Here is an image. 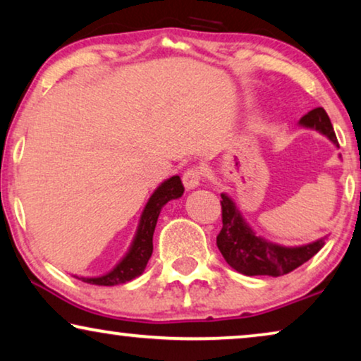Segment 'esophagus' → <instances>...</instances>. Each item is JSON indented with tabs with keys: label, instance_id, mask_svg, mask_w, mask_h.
Instances as JSON below:
<instances>
[{
	"label": "esophagus",
	"instance_id": "obj_1",
	"mask_svg": "<svg viewBox=\"0 0 361 361\" xmlns=\"http://www.w3.org/2000/svg\"><path fill=\"white\" fill-rule=\"evenodd\" d=\"M200 180H202V172L200 169H197V167L187 169L184 174H182V184H184L187 190H192L195 189V187H199Z\"/></svg>",
	"mask_w": 361,
	"mask_h": 361
}]
</instances>
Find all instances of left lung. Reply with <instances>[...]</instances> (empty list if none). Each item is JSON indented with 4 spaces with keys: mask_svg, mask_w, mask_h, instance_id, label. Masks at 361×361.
I'll return each instance as SVG.
<instances>
[{
    "mask_svg": "<svg viewBox=\"0 0 361 361\" xmlns=\"http://www.w3.org/2000/svg\"><path fill=\"white\" fill-rule=\"evenodd\" d=\"M299 126L319 131L338 147L334 126L324 108H315L299 120ZM221 226L216 236V246L226 263L245 276L288 274L309 261L325 245V236L302 246H283L258 236L246 224L235 202L221 194Z\"/></svg>",
    "mask_w": 361,
    "mask_h": 361,
    "instance_id": "left-lung-1",
    "label": "left lung"
}]
</instances>
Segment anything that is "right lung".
<instances>
[{
  "mask_svg": "<svg viewBox=\"0 0 361 361\" xmlns=\"http://www.w3.org/2000/svg\"><path fill=\"white\" fill-rule=\"evenodd\" d=\"M184 194V185L179 176H172L166 179L147 200L142 210L140 224H137L135 238L131 241L130 250L123 256L115 268L108 271L106 274L95 276V278H83V276H73V278L83 281L88 284L97 286H118L130 283L137 276L145 273L147 261L152 255V235L159 219V214L167 202L179 199Z\"/></svg>",
  "mask_w": 361,
  "mask_h": 361,
  "instance_id": "add662e5",
  "label": "right lung"
}]
</instances>
